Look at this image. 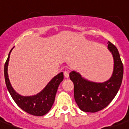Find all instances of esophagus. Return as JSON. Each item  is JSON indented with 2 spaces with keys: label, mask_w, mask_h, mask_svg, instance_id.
<instances>
[{
  "label": "esophagus",
  "mask_w": 129,
  "mask_h": 129,
  "mask_svg": "<svg viewBox=\"0 0 129 129\" xmlns=\"http://www.w3.org/2000/svg\"><path fill=\"white\" fill-rule=\"evenodd\" d=\"M63 74H64V76L66 78H68L69 77V72L68 71H64V72H63Z\"/></svg>",
  "instance_id": "34e87169"
}]
</instances>
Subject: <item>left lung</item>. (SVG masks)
Instances as JSON below:
<instances>
[{"mask_svg":"<svg viewBox=\"0 0 129 129\" xmlns=\"http://www.w3.org/2000/svg\"><path fill=\"white\" fill-rule=\"evenodd\" d=\"M108 49L114 58V70L110 78L104 82L86 80L78 72L72 71L70 78L74 83V95L78 106L85 112H96L110 104L116 95L123 77V64L119 52L112 43L108 42Z\"/></svg>","mask_w":129,"mask_h":129,"instance_id":"obj_1","label":"left lung"}]
</instances>
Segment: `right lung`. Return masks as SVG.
Here are the masks:
<instances>
[{"mask_svg":"<svg viewBox=\"0 0 129 129\" xmlns=\"http://www.w3.org/2000/svg\"><path fill=\"white\" fill-rule=\"evenodd\" d=\"M13 49V48L10 51L4 67L6 86L10 95L17 105L25 112L38 116L46 114L51 110L55 102L58 86L63 80V72H60L53 78L44 89L36 95L32 96H22L19 95L16 93L10 83L7 72L10 54Z\"/></svg>","mask_w":129,"mask_h":129,"instance_id":"add662e5","label":"right lung"}]
</instances>
